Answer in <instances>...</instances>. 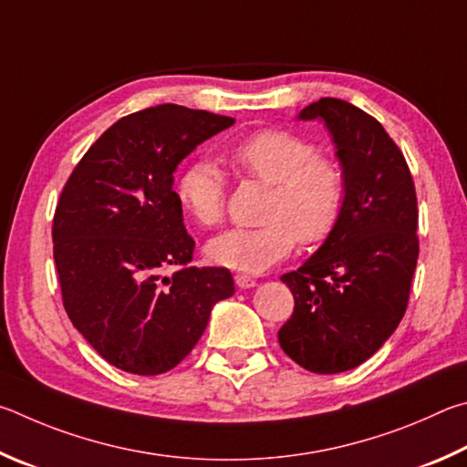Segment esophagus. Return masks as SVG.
Masks as SVG:
<instances>
[{"label":"esophagus","instance_id":"esophagus-1","mask_svg":"<svg viewBox=\"0 0 467 467\" xmlns=\"http://www.w3.org/2000/svg\"><path fill=\"white\" fill-rule=\"evenodd\" d=\"M234 281L242 289H250V287H254V285H256V281L252 279V276H248V275H235Z\"/></svg>","mask_w":467,"mask_h":467}]
</instances>
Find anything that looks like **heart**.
Here are the masks:
<instances>
[{
	"mask_svg": "<svg viewBox=\"0 0 467 467\" xmlns=\"http://www.w3.org/2000/svg\"><path fill=\"white\" fill-rule=\"evenodd\" d=\"M225 160L244 178L268 184L258 227H235L207 244L213 263L234 271L263 273L291 254L296 244L317 246L337 232L348 201V176L332 155L287 129H260L225 150ZM176 196L199 225L223 219L227 182L209 160L180 171Z\"/></svg>",
	"mask_w": 467,
	"mask_h": 467,
	"instance_id": "b5f03b06",
	"label": "heart"
}]
</instances>
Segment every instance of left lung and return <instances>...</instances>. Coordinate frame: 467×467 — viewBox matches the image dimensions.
Returning <instances> with one entry per match:
<instances>
[{"mask_svg":"<svg viewBox=\"0 0 467 467\" xmlns=\"http://www.w3.org/2000/svg\"><path fill=\"white\" fill-rule=\"evenodd\" d=\"M299 119L330 129L348 201L324 246L281 276L296 307L279 345L307 371L342 373L378 353L402 322L419 260V201L402 150L371 114L320 98Z\"/></svg>","mask_w":467,"mask_h":467,"instance_id":"1","label":"left lung"}]
</instances>
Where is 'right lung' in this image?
Segmentation results:
<instances>
[{
  "label": "right lung",
  "mask_w": 467,
  "mask_h": 467,
  "mask_svg": "<svg viewBox=\"0 0 467 467\" xmlns=\"http://www.w3.org/2000/svg\"><path fill=\"white\" fill-rule=\"evenodd\" d=\"M232 117L160 104L127 114L89 145L53 217V258L71 324L104 361L160 375L182 361L211 307L234 296L227 268L186 266L174 170ZM171 267L179 271L165 273Z\"/></svg>",
  "instance_id": "add662e5"
}]
</instances>
